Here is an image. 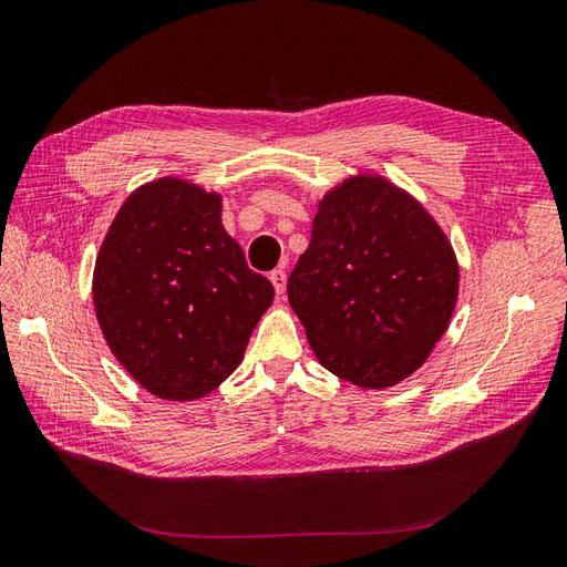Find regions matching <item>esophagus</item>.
<instances>
[{"label": "esophagus", "mask_w": 567, "mask_h": 567, "mask_svg": "<svg viewBox=\"0 0 567 567\" xmlns=\"http://www.w3.org/2000/svg\"><path fill=\"white\" fill-rule=\"evenodd\" d=\"M270 282H272V287H275V292H278L280 297L285 295V287H287V275H285V270H272L270 272Z\"/></svg>", "instance_id": "34e87169"}]
</instances>
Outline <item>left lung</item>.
<instances>
[{
    "mask_svg": "<svg viewBox=\"0 0 567 567\" xmlns=\"http://www.w3.org/2000/svg\"><path fill=\"white\" fill-rule=\"evenodd\" d=\"M460 266L433 215L373 172L316 203L287 297L316 359L357 388H393L424 364L453 318Z\"/></svg>",
    "mask_w": 567,
    "mask_h": 567,
    "instance_id": "left-lung-1",
    "label": "left lung"
}]
</instances>
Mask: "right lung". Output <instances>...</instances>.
I'll use <instances>...</instances> for the list:
<instances>
[{
	"instance_id": "obj_1",
	"label": "right lung",
	"mask_w": 567,
	"mask_h": 567,
	"mask_svg": "<svg viewBox=\"0 0 567 567\" xmlns=\"http://www.w3.org/2000/svg\"><path fill=\"white\" fill-rule=\"evenodd\" d=\"M272 297L223 227V196L179 177L138 186L95 258L93 303L110 352L159 400L220 385Z\"/></svg>"
}]
</instances>
